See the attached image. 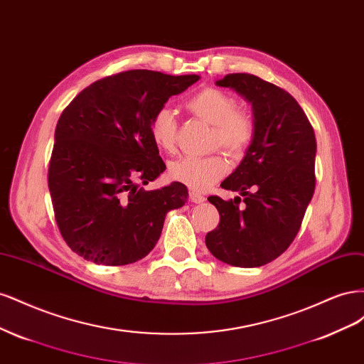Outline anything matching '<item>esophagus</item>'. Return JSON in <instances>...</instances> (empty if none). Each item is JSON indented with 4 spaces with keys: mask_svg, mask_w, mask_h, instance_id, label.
<instances>
[{
    "mask_svg": "<svg viewBox=\"0 0 364 364\" xmlns=\"http://www.w3.org/2000/svg\"><path fill=\"white\" fill-rule=\"evenodd\" d=\"M190 200H191L193 203H203V202H205V196H202L200 193L190 191Z\"/></svg>",
    "mask_w": 364,
    "mask_h": 364,
    "instance_id": "esophagus-1",
    "label": "esophagus"
}]
</instances>
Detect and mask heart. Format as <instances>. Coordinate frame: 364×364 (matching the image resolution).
Listing matches in <instances>:
<instances>
[{
  "label": "heart",
  "mask_w": 364,
  "mask_h": 364,
  "mask_svg": "<svg viewBox=\"0 0 364 364\" xmlns=\"http://www.w3.org/2000/svg\"><path fill=\"white\" fill-rule=\"evenodd\" d=\"M186 111L213 126V146L223 147L229 155L240 156L255 136V118L237 107L235 98L218 87H202L183 102ZM149 132L155 146L164 151H174L178 136V121L168 107H159L151 115ZM228 171V162L222 155L205 158L185 156L168 165V176L193 190H206L220 181Z\"/></svg>",
  "instance_id": "heart-1"
}]
</instances>
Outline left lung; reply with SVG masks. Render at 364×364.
<instances>
[{"mask_svg":"<svg viewBox=\"0 0 364 364\" xmlns=\"http://www.w3.org/2000/svg\"><path fill=\"white\" fill-rule=\"evenodd\" d=\"M215 83L252 105L257 130L243 161L220 185L240 191L243 200L208 197L220 223L205 243L230 266L259 267L287 250L299 232L316 186L314 130L299 103L277 85L246 73Z\"/></svg>","mask_w":364,"mask_h":364,"instance_id":"1","label":"left lung"}]
</instances>
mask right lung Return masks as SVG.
Listing matches in <instances>:
<instances>
[{
  "label": "right lung",
  "instance_id": "right-lung-1",
  "mask_svg": "<svg viewBox=\"0 0 364 364\" xmlns=\"http://www.w3.org/2000/svg\"><path fill=\"white\" fill-rule=\"evenodd\" d=\"M199 79L123 71L85 87L63 109L48 188L58 228L77 255L105 266L144 258L158 243L165 214L185 205L188 190L181 182L153 191L139 183L165 170L149 132L151 115Z\"/></svg>",
  "mask_w": 364,
  "mask_h": 364
}]
</instances>
